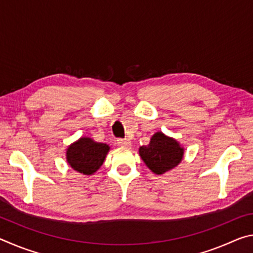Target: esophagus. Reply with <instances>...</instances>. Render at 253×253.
<instances>
[{
    "instance_id": "esophagus-1",
    "label": "esophagus",
    "mask_w": 253,
    "mask_h": 253,
    "mask_svg": "<svg viewBox=\"0 0 253 253\" xmlns=\"http://www.w3.org/2000/svg\"><path fill=\"white\" fill-rule=\"evenodd\" d=\"M117 144L122 147H130L131 146V142L128 138H119L117 140Z\"/></svg>"
}]
</instances>
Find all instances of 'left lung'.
Listing matches in <instances>:
<instances>
[{
  "mask_svg": "<svg viewBox=\"0 0 253 253\" xmlns=\"http://www.w3.org/2000/svg\"><path fill=\"white\" fill-rule=\"evenodd\" d=\"M139 155L153 173L162 175L182 162L184 148L176 139L157 131L148 145L139 147Z\"/></svg>",
  "mask_w": 253,
  "mask_h": 253,
  "instance_id": "1",
  "label": "left lung"
}]
</instances>
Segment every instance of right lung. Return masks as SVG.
I'll use <instances>...</instances> for the list:
<instances>
[{
    "mask_svg": "<svg viewBox=\"0 0 253 253\" xmlns=\"http://www.w3.org/2000/svg\"><path fill=\"white\" fill-rule=\"evenodd\" d=\"M110 147L89 137H81L67 149V162L77 172L84 175L96 173L104 163Z\"/></svg>",
    "mask_w": 253,
    "mask_h": 253,
    "instance_id": "obj_1",
    "label": "right lung"
}]
</instances>
